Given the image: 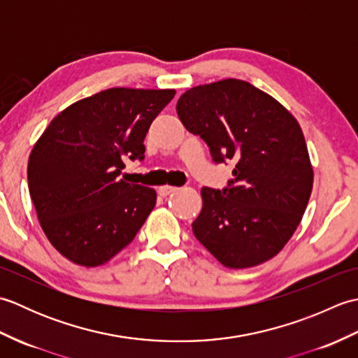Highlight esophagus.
Masks as SVG:
<instances>
[{"label": "esophagus", "mask_w": 358, "mask_h": 358, "mask_svg": "<svg viewBox=\"0 0 358 358\" xmlns=\"http://www.w3.org/2000/svg\"><path fill=\"white\" fill-rule=\"evenodd\" d=\"M178 187H175V186H171V185H164V186H159V189H158V194L162 195V196H166V195H169L171 192H175L177 191Z\"/></svg>", "instance_id": "1"}]
</instances>
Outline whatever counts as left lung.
Segmentation results:
<instances>
[{"label": "left lung", "mask_w": 358, "mask_h": 358, "mask_svg": "<svg viewBox=\"0 0 358 358\" xmlns=\"http://www.w3.org/2000/svg\"><path fill=\"white\" fill-rule=\"evenodd\" d=\"M177 113L215 163H235L223 191L201 189L203 209L192 223L196 240L231 269L271 260L291 240L313 192L299 121L275 98L235 78L186 90Z\"/></svg>", "instance_id": "1"}]
</instances>
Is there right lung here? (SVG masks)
<instances>
[{"instance_id": "right-lung-1", "label": "right lung", "mask_w": 358, "mask_h": 358, "mask_svg": "<svg viewBox=\"0 0 358 358\" xmlns=\"http://www.w3.org/2000/svg\"><path fill=\"white\" fill-rule=\"evenodd\" d=\"M173 89L112 87L71 104L30 152L27 181L38 222L59 254L95 268L131 243L155 208L152 187L118 180L144 158L150 123Z\"/></svg>"}]
</instances>
